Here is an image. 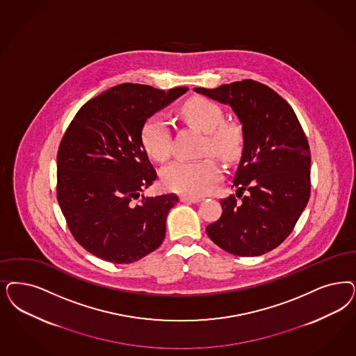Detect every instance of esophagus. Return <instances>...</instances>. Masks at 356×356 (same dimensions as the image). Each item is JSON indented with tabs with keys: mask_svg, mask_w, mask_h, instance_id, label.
I'll use <instances>...</instances> for the list:
<instances>
[{
	"mask_svg": "<svg viewBox=\"0 0 356 356\" xmlns=\"http://www.w3.org/2000/svg\"><path fill=\"white\" fill-rule=\"evenodd\" d=\"M201 200H202L201 197L180 196V201L188 202V204H197V202H200Z\"/></svg>",
	"mask_w": 356,
	"mask_h": 356,
	"instance_id": "esophagus-1",
	"label": "esophagus"
}]
</instances>
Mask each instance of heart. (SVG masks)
Returning <instances> with one entry per match:
<instances>
[{
	"mask_svg": "<svg viewBox=\"0 0 356 356\" xmlns=\"http://www.w3.org/2000/svg\"><path fill=\"white\" fill-rule=\"evenodd\" d=\"M186 122L205 133L204 152L214 154L225 161L238 159L245 143L242 129L235 123L223 122L221 106L207 98L189 99L183 106ZM140 138L143 147L152 159L164 161L171 155V124L161 114L149 117L143 124ZM220 165L210 158L201 160H175L161 171L163 185L172 192L186 196H200L221 179Z\"/></svg>",
	"mask_w": 356,
	"mask_h": 356,
	"instance_id": "1",
	"label": "heart"
}]
</instances>
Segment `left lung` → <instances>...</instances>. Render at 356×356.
I'll list each match as a JSON object with an SVG mask.
<instances>
[{
  "mask_svg": "<svg viewBox=\"0 0 356 356\" xmlns=\"http://www.w3.org/2000/svg\"><path fill=\"white\" fill-rule=\"evenodd\" d=\"M195 92L230 105L242 123L243 154L234 176L236 197L221 200L209 238L238 257H259L282 245L310 197V148L291 105L254 80ZM247 190L249 193L243 196ZM241 197L239 202L237 198Z\"/></svg>",
  "mask_w": 356,
  "mask_h": 356,
  "instance_id": "1",
  "label": "left lung"
}]
</instances>
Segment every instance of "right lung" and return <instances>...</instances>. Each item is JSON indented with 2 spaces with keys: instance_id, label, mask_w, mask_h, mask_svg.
<instances>
[{
  "instance_id": "right-lung-1",
  "label": "right lung",
  "mask_w": 356,
  "mask_h": 356,
  "mask_svg": "<svg viewBox=\"0 0 356 356\" xmlns=\"http://www.w3.org/2000/svg\"><path fill=\"white\" fill-rule=\"evenodd\" d=\"M186 90L120 84L83 105L63 135L56 197L70 232L92 255L129 264L161 245L167 214L179 198L142 196L156 172L140 131Z\"/></svg>"
}]
</instances>
